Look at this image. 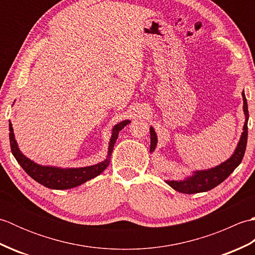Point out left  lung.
Wrapping results in <instances>:
<instances>
[{
	"instance_id": "1",
	"label": "left lung",
	"mask_w": 255,
	"mask_h": 255,
	"mask_svg": "<svg viewBox=\"0 0 255 255\" xmlns=\"http://www.w3.org/2000/svg\"><path fill=\"white\" fill-rule=\"evenodd\" d=\"M242 99L243 112H245L246 115V123L245 126H243V132L241 134L239 143H238L234 154H232L228 160L225 161L224 163H221L209 170L194 172V174L192 176H188L183 181H165L173 189L184 194H195L210 191V189H213L214 187L219 185L220 183H223L226 178L235 171L236 167L241 163L243 155H245L246 152L248 141L249 111L245 91L242 92ZM150 152H153L156 147V143H158V138H156V133L152 127H150Z\"/></svg>"
}]
</instances>
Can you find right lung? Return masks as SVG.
<instances>
[{"label": "right lung", "mask_w": 255, "mask_h": 255, "mask_svg": "<svg viewBox=\"0 0 255 255\" xmlns=\"http://www.w3.org/2000/svg\"><path fill=\"white\" fill-rule=\"evenodd\" d=\"M130 123V121H124L117 124L113 128L112 138L110 141V147H108L107 158L103 162H100L95 165L85 166V167H75V169H61V167L56 166H42L35 163L31 160L20 152L18 149L17 142L15 140V136L13 132L12 124L9 122V143L10 150L15 156L16 161L18 164L23 167V170L28 174L31 178H34L41 185L52 189H68L77 187L81 184L85 183L86 181L92 180L95 176L100 175L110 164L112 152L115 145L116 140L118 138V133L122 129Z\"/></svg>", "instance_id": "right-lung-1"}]
</instances>
